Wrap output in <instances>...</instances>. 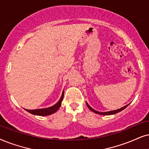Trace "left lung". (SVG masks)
I'll return each instance as SVG.
<instances>
[{
    "label": "left lung",
    "instance_id": "obj_1",
    "mask_svg": "<svg viewBox=\"0 0 149 149\" xmlns=\"http://www.w3.org/2000/svg\"><path fill=\"white\" fill-rule=\"evenodd\" d=\"M86 105H87L88 108L91 111L94 112L95 113H97V114H99V115H104V116H105V115H106V116H109V115H113V114L118 113H119L120 111H122V110H124V109H125V108H127V107L129 105V104L126 105V106H125V107H122V108L116 109V110L110 111H107V112H100V111H95V109H93L91 107H90V105H88V104L87 102H86Z\"/></svg>",
    "mask_w": 149,
    "mask_h": 149
}]
</instances>
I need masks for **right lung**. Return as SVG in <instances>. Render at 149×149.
Here are the masks:
<instances>
[{
	"mask_svg": "<svg viewBox=\"0 0 149 149\" xmlns=\"http://www.w3.org/2000/svg\"><path fill=\"white\" fill-rule=\"evenodd\" d=\"M64 97V91L62 93L61 97L59 100L56 104L53 105L52 107H48V108H44V109H33V110H29V109H25L27 112L36 115V116H49V115L53 114L54 113L57 111L60 107L61 106L62 101L63 100Z\"/></svg>",
	"mask_w": 149,
	"mask_h": 149,
	"instance_id": "add662e5",
	"label": "right lung"
}]
</instances>
